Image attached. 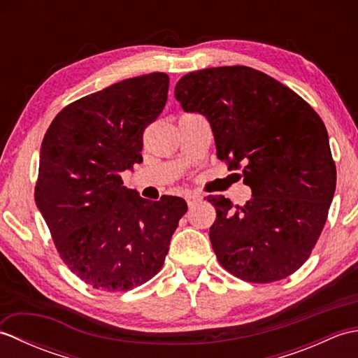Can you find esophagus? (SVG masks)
Masks as SVG:
<instances>
[{
	"mask_svg": "<svg viewBox=\"0 0 358 358\" xmlns=\"http://www.w3.org/2000/svg\"><path fill=\"white\" fill-rule=\"evenodd\" d=\"M200 200H201V195H199V194H187L186 195V203H187L189 208L195 206V204L199 203Z\"/></svg>",
	"mask_w": 358,
	"mask_h": 358,
	"instance_id": "obj_1",
	"label": "esophagus"
}]
</instances>
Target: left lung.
Masks as SVG:
<instances>
[{"mask_svg": "<svg viewBox=\"0 0 358 358\" xmlns=\"http://www.w3.org/2000/svg\"><path fill=\"white\" fill-rule=\"evenodd\" d=\"M185 112L209 121L217 157L243 167L252 199L232 208L209 195L217 218L212 249L226 271L271 283L305 263L320 237L336 192L328 131L317 112L269 75L246 66L209 67L175 86Z\"/></svg>", "mask_w": 358, "mask_h": 358, "instance_id": "left-lung-1", "label": "left lung"}]
</instances>
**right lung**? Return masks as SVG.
Instances as JSON below:
<instances>
[{
	"label": "right lung",
	"mask_w": 358,
	"mask_h": 358,
	"mask_svg": "<svg viewBox=\"0 0 358 358\" xmlns=\"http://www.w3.org/2000/svg\"><path fill=\"white\" fill-rule=\"evenodd\" d=\"M169 77L154 72L73 101L40 150L35 201L69 269L95 289L129 291L163 268L187 204L141 199L121 172L141 163L143 132L162 113Z\"/></svg>",
	"instance_id": "add662e5"
}]
</instances>
